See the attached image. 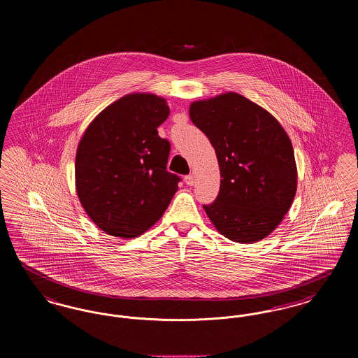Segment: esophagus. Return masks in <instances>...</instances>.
<instances>
[{
    "label": "esophagus",
    "mask_w": 358,
    "mask_h": 358,
    "mask_svg": "<svg viewBox=\"0 0 358 358\" xmlns=\"http://www.w3.org/2000/svg\"><path fill=\"white\" fill-rule=\"evenodd\" d=\"M185 184H187V187H192L194 184V177L192 174L185 177Z\"/></svg>",
    "instance_id": "obj_1"
}]
</instances>
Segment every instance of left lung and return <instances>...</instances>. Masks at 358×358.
Wrapping results in <instances>:
<instances>
[{
	"instance_id": "1",
	"label": "left lung",
	"mask_w": 358,
	"mask_h": 358,
	"mask_svg": "<svg viewBox=\"0 0 358 358\" xmlns=\"http://www.w3.org/2000/svg\"><path fill=\"white\" fill-rule=\"evenodd\" d=\"M189 117L210 141L220 168V190L204 205L225 238L252 244L267 238L294 201L298 171L282 124L238 92L190 103Z\"/></svg>"
}]
</instances>
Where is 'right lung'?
<instances>
[{"label": "right lung", "instance_id": "add662e5", "mask_svg": "<svg viewBox=\"0 0 358 358\" xmlns=\"http://www.w3.org/2000/svg\"><path fill=\"white\" fill-rule=\"evenodd\" d=\"M169 113L162 96L129 94L101 111L80 138L76 193L88 217L107 235H142L178 190L180 177L166 171L171 143L157 131Z\"/></svg>", "mask_w": 358, "mask_h": 358}]
</instances>
